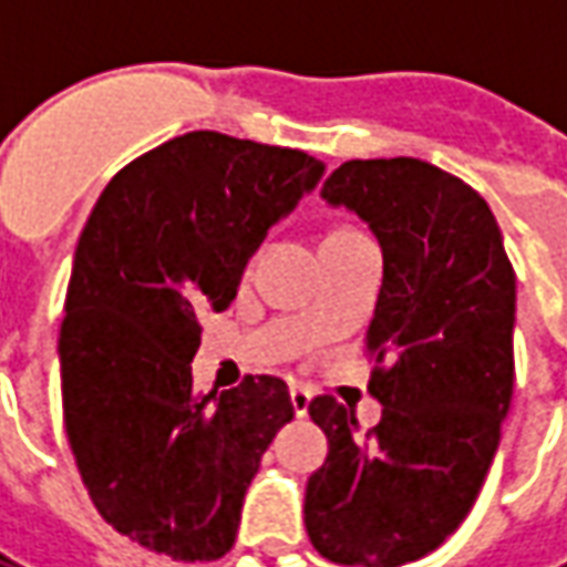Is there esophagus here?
<instances>
[{"instance_id":"1","label":"esophagus","mask_w":567,"mask_h":567,"mask_svg":"<svg viewBox=\"0 0 567 567\" xmlns=\"http://www.w3.org/2000/svg\"><path fill=\"white\" fill-rule=\"evenodd\" d=\"M291 406H295L297 419H303L309 413V392L303 385H291Z\"/></svg>"}]
</instances>
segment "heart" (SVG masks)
I'll return each instance as SVG.
<instances>
[{
	"mask_svg": "<svg viewBox=\"0 0 567 567\" xmlns=\"http://www.w3.org/2000/svg\"><path fill=\"white\" fill-rule=\"evenodd\" d=\"M349 234H355V230H349V227H340V230H331V234L324 236V239H333V236H349Z\"/></svg>",
	"mask_w": 567,
	"mask_h": 567,
	"instance_id": "1",
	"label": "heart"
}]
</instances>
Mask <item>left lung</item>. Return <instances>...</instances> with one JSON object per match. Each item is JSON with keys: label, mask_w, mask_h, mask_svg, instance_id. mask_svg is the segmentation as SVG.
<instances>
[{"label": "left lung", "mask_w": 567, "mask_h": 567, "mask_svg": "<svg viewBox=\"0 0 567 567\" xmlns=\"http://www.w3.org/2000/svg\"><path fill=\"white\" fill-rule=\"evenodd\" d=\"M321 199L368 221L382 288L368 328L380 425L321 394L328 458L307 483L312 547L398 567L437 549L474 507L513 394L516 276L486 199L416 157L346 161Z\"/></svg>", "instance_id": "1"}]
</instances>
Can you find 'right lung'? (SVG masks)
<instances>
[{
    "mask_svg": "<svg viewBox=\"0 0 567 567\" xmlns=\"http://www.w3.org/2000/svg\"><path fill=\"white\" fill-rule=\"evenodd\" d=\"M307 151L194 130L105 185L81 230L60 328L63 422L105 523L175 561L221 559L288 385L194 392L199 316L234 303L272 224L319 185Z\"/></svg>",
    "mask_w": 567,
    "mask_h": 567,
    "instance_id": "right-lung-1",
    "label": "right lung"
}]
</instances>
